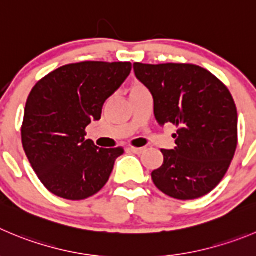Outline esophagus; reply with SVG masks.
Segmentation results:
<instances>
[{
    "instance_id": "1",
    "label": "esophagus",
    "mask_w": 256,
    "mask_h": 256,
    "mask_svg": "<svg viewBox=\"0 0 256 256\" xmlns=\"http://www.w3.org/2000/svg\"><path fill=\"white\" fill-rule=\"evenodd\" d=\"M130 152H135V154H142V152H144V148H135V146H131V148H130Z\"/></svg>"
}]
</instances>
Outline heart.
Masks as SVG:
<instances>
[{"label": "heart", "mask_w": 256, "mask_h": 256, "mask_svg": "<svg viewBox=\"0 0 256 256\" xmlns=\"http://www.w3.org/2000/svg\"><path fill=\"white\" fill-rule=\"evenodd\" d=\"M145 90H148V88L145 87L144 84H142V83H139V82H134L132 84L128 87V96L138 94V93L145 92Z\"/></svg>", "instance_id": "heart-1"}]
</instances>
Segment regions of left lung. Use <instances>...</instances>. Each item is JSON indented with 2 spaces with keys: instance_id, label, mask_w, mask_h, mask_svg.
<instances>
[{
  "instance_id": "obj_1",
  "label": "left lung",
  "mask_w": 256,
  "mask_h": 256,
  "mask_svg": "<svg viewBox=\"0 0 256 256\" xmlns=\"http://www.w3.org/2000/svg\"><path fill=\"white\" fill-rule=\"evenodd\" d=\"M134 70L152 92L158 122L176 128V146L162 149L164 162L152 173L154 184L182 200L210 193L238 146V111L228 88L194 64L134 63Z\"/></svg>"
}]
</instances>
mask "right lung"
Here are the masks:
<instances>
[{
    "instance_id": "obj_1",
    "label": "right lung",
    "mask_w": 256,
    "mask_h": 256,
    "mask_svg": "<svg viewBox=\"0 0 256 256\" xmlns=\"http://www.w3.org/2000/svg\"><path fill=\"white\" fill-rule=\"evenodd\" d=\"M131 72L130 62H80L46 74L31 90L21 126L25 154L49 192L70 200L104 187L124 148L98 149L86 128Z\"/></svg>"
}]
</instances>
